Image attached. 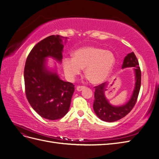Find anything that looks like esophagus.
I'll list each match as a JSON object with an SVG mask.
<instances>
[{"label":"esophagus","mask_w":159,"mask_h":159,"mask_svg":"<svg viewBox=\"0 0 159 159\" xmlns=\"http://www.w3.org/2000/svg\"><path fill=\"white\" fill-rule=\"evenodd\" d=\"M85 88V86H78V87H77V88H76V89L78 91H82L83 89H84Z\"/></svg>","instance_id":"34e87169"}]
</instances>
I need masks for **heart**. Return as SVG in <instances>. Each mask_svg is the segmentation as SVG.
Returning <instances> with one entry per match:
<instances>
[{
  "mask_svg": "<svg viewBox=\"0 0 159 159\" xmlns=\"http://www.w3.org/2000/svg\"><path fill=\"white\" fill-rule=\"evenodd\" d=\"M72 58L63 60V68L69 78L78 75L85 69V75L93 84H99L106 80L116 62L112 52L95 46H85L72 53Z\"/></svg>",
  "mask_w": 159,
  "mask_h": 159,
  "instance_id": "b5f03b06",
  "label": "heart"
}]
</instances>
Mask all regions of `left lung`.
I'll return each mask as SVG.
<instances>
[{
	"mask_svg": "<svg viewBox=\"0 0 159 159\" xmlns=\"http://www.w3.org/2000/svg\"><path fill=\"white\" fill-rule=\"evenodd\" d=\"M127 68H133L135 83L131 98L126 103L115 106L109 103L105 95L108 84L103 83L95 88L93 110L97 116L103 121L114 122L122 119L131 111L136 103L141 88V72L134 52L129 53L124 58L122 69Z\"/></svg>",
	"mask_w": 159,
	"mask_h": 159,
	"instance_id": "1",
	"label": "left lung"
}]
</instances>
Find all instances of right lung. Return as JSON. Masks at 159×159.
<instances>
[{
    "label": "right lung",
    "mask_w": 159,
    "mask_h": 159,
    "mask_svg": "<svg viewBox=\"0 0 159 159\" xmlns=\"http://www.w3.org/2000/svg\"><path fill=\"white\" fill-rule=\"evenodd\" d=\"M68 38L52 35L33 48L24 71L27 99L32 109L43 118L56 120L68 112L74 85L60 79L57 66L50 67L48 57L61 64ZM65 40V42L63 40Z\"/></svg>",
    "instance_id": "right-lung-1"
}]
</instances>
